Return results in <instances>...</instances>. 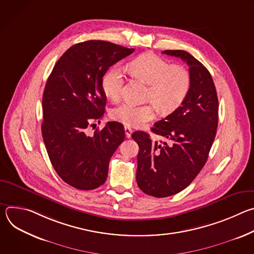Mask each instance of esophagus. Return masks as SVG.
I'll list each match as a JSON object with an SVG mask.
<instances>
[{"label":"esophagus","mask_w":254,"mask_h":254,"mask_svg":"<svg viewBox=\"0 0 254 254\" xmlns=\"http://www.w3.org/2000/svg\"><path fill=\"white\" fill-rule=\"evenodd\" d=\"M125 132H126V137L129 138L132 133V129L129 127H125Z\"/></svg>","instance_id":"34e87169"}]
</instances>
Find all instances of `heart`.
Returning <instances> with one entry per match:
<instances>
[{
	"label": "heart",
	"instance_id": "1",
	"mask_svg": "<svg viewBox=\"0 0 254 254\" xmlns=\"http://www.w3.org/2000/svg\"><path fill=\"white\" fill-rule=\"evenodd\" d=\"M129 70L136 78L149 85L147 99L150 103L137 105L124 102L112 111V119L127 127H138L153 121L157 108L162 114H170L186 98L190 86L189 71L180 65H172L155 54H143L133 59ZM124 86V72L120 66L108 69L101 80V87L110 99L121 98Z\"/></svg>",
	"mask_w": 254,
	"mask_h": 254
}]
</instances>
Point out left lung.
<instances>
[{
    "mask_svg": "<svg viewBox=\"0 0 254 254\" xmlns=\"http://www.w3.org/2000/svg\"><path fill=\"white\" fill-rule=\"evenodd\" d=\"M189 66L190 90L181 105L157 122L153 132L167 141H153L149 133L134 131L137 142L136 183L157 198L169 197L187 188L207 162L218 127V97L208 69L184 50H165Z\"/></svg>",
    "mask_w": 254,
    "mask_h": 254,
    "instance_id": "1",
    "label": "left lung"
}]
</instances>
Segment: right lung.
<instances>
[{"label": "right lung", "instance_id": "right-lung-1", "mask_svg": "<svg viewBox=\"0 0 254 254\" xmlns=\"http://www.w3.org/2000/svg\"><path fill=\"white\" fill-rule=\"evenodd\" d=\"M133 51L101 40L81 42L59 58L48 77L42 98L43 140L56 173L76 189L93 190L105 182L108 163L125 139L124 126L117 122L91 136L86 129L104 114L105 72Z\"/></svg>", "mask_w": 254, "mask_h": 254}]
</instances>
